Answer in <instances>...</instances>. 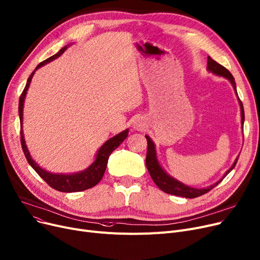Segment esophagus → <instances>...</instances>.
<instances>
[{"instance_id":"1","label":"esophagus","mask_w":260,"mask_h":260,"mask_svg":"<svg viewBox=\"0 0 260 260\" xmlns=\"http://www.w3.org/2000/svg\"><path fill=\"white\" fill-rule=\"evenodd\" d=\"M135 126H136V128H137V129H139V128H141V123L140 122H137V123H136V124H135Z\"/></svg>"}]
</instances>
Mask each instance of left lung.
<instances>
[{
  "label": "left lung",
  "instance_id": "1",
  "mask_svg": "<svg viewBox=\"0 0 260 260\" xmlns=\"http://www.w3.org/2000/svg\"><path fill=\"white\" fill-rule=\"evenodd\" d=\"M208 71L217 75V76H221L223 78H226L230 82L231 84L233 85L234 90L237 94V89H236V84H235V79L234 77L232 76V74L226 70L225 67H223L222 65H220L219 63H217L216 61H214L211 57H208ZM238 97V94H237ZM239 100V105H240V111H241V124L243 125V122H244V111H243V106H242V102ZM145 138L147 140V152H146V168L147 171L151 175L153 181L156 183V185L163 190L165 193L171 194V195H175V196H180V197H185V198H196L199 197L201 195L207 194L208 192L212 188H214L218 183L221 182L222 179L224 177L233 170L236 166L237 160L238 158H236L235 162L233 163V166H232L226 173L224 174V176L222 178L217 181L216 183L208 186V187H203V188H196V187H192V186H188L180 181H178L177 179H175L174 177L170 176L165 170L162 169V167L160 166V163L157 159V154H156V147L154 142L152 141V139L148 137V136H145Z\"/></svg>",
  "mask_w": 260,
  "mask_h": 260
}]
</instances>
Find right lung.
<instances>
[{
    "instance_id": "1",
    "label": "right lung",
    "mask_w": 260,
    "mask_h": 260,
    "mask_svg": "<svg viewBox=\"0 0 260 260\" xmlns=\"http://www.w3.org/2000/svg\"><path fill=\"white\" fill-rule=\"evenodd\" d=\"M67 47L68 46H64L56 54H53V56H51L50 58L44 60L43 62H41L36 67V70L31 73L28 80H27L26 86H25L23 92L21 93V97L19 100V116H20V123H21V144H22L24 155H25L27 161H28V163L30 165V167L38 173V175L41 177V178H42L52 188L59 190V192L73 193V192H82V190L88 189L100 182V180L102 179V177L105 173L109 155H111L115 151V149L126 139L127 135H128V129L123 131V132L119 133L118 135L114 136L113 138L108 139L99 148L97 155H95L94 161L84 171H81V172L74 173V174H52V173H49V172L43 170L41 167H39L38 163L36 161H34V159L31 158V156L29 154L28 148H27V146H26L24 135H23V129H22L23 106H24L26 93H27V90H28V88H29L31 79H32L36 71L39 70L40 67L45 65L46 63L60 57L61 54L67 49Z\"/></svg>"
}]
</instances>
